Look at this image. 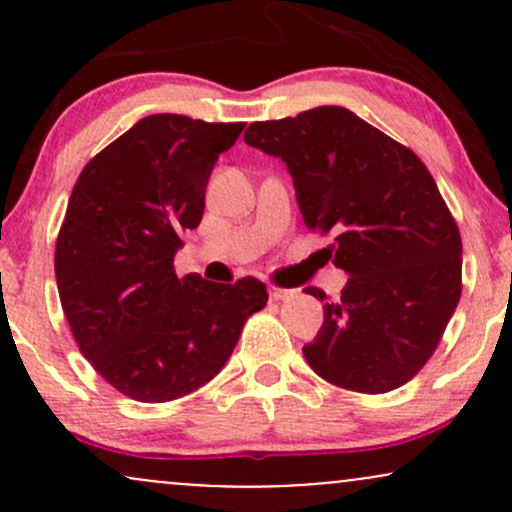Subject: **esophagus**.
I'll use <instances>...</instances> for the list:
<instances>
[{"label": "esophagus", "instance_id": "1", "mask_svg": "<svg viewBox=\"0 0 512 512\" xmlns=\"http://www.w3.org/2000/svg\"><path fill=\"white\" fill-rule=\"evenodd\" d=\"M269 301H289L293 296L291 289H281V286H269Z\"/></svg>", "mask_w": 512, "mask_h": 512}]
</instances>
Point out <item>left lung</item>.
Returning <instances> with one entry per match:
<instances>
[{"label":"left lung","mask_w":512,"mask_h":512,"mask_svg":"<svg viewBox=\"0 0 512 512\" xmlns=\"http://www.w3.org/2000/svg\"><path fill=\"white\" fill-rule=\"evenodd\" d=\"M245 144L286 163L305 226L332 233L325 252L349 274L305 361L366 395L409 383L462 293L460 231L424 161L339 105L252 122Z\"/></svg>","instance_id":"left-lung-1"}]
</instances>
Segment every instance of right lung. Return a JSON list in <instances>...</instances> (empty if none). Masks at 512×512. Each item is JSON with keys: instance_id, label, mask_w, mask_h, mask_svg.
Listing matches in <instances>:
<instances>
[{"instance_id": "add662e5", "label": "right lung", "mask_w": 512, "mask_h": 512, "mask_svg": "<svg viewBox=\"0 0 512 512\" xmlns=\"http://www.w3.org/2000/svg\"><path fill=\"white\" fill-rule=\"evenodd\" d=\"M245 122L149 115L81 170L55 248L69 327L96 373L137 402H170L226 366L267 286L245 276L178 279L182 231L197 228L219 154Z\"/></svg>"}]
</instances>
